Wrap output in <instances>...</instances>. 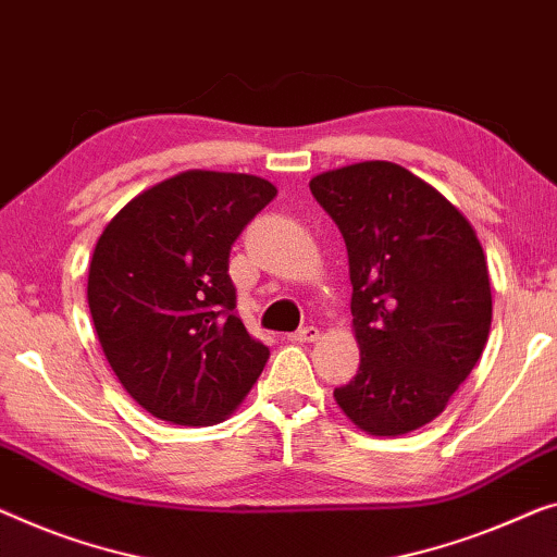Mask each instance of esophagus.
Listing matches in <instances>:
<instances>
[{
	"mask_svg": "<svg viewBox=\"0 0 557 557\" xmlns=\"http://www.w3.org/2000/svg\"><path fill=\"white\" fill-rule=\"evenodd\" d=\"M318 337H320V330L318 327H302V330L293 332V335H287V339H293V343H300V345L314 343V339H318Z\"/></svg>",
	"mask_w": 557,
	"mask_h": 557,
	"instance_id": "esophagus-1",
	"label": "esophagus"
}]
</instances>
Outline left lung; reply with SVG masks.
<instances>
[{"label": "left lung", "mask_w": 557, "mask_h": 557, "mask_svg": "<svg viewBox=\"0 0 557 557\" xmlns=\"http://www.w3.org/2000/svg\"><path fill=\"white\" fill-rule=\"evenodd\" d=\"M343 232L360 368L335 403L362 433L433 422L483 355L493 322L487 260L470 220L403 164L370 160L314 174Z\"/></svg>", "instance_id": "1"}]
</instances>
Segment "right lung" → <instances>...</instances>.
<instances>
[{
	"instance_id": "obj_1",
	"label": "right lung",
	"mask_w": 557,
	"mask_h": 557,
	"mask_svg": "<svg viewBox=\"0 0 557 557\" xmlns=\"http://www.w3.org/2000/svg\"><path fill=\"white\" fill-rule=\"evenodd\" d=\"M275 195L257 174L187 170L132 197L99 235L87 277L99 345L157 420H227L270 360L235 314L227 268L239 232Z\"/></svg>"
}]
</instances>
